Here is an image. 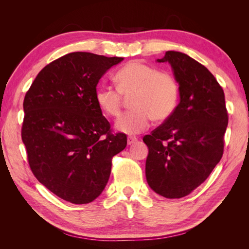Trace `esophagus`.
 Masks as SVG:
<instances>
[{
  "instance_id": "obj_1",
  "label": "esophagus",
  "mask_w": 249,
  "mask_h": 249,
  "mask_svg": "<svg viewBox=\"0 0 249 249\" xmlns=\"http://www.w3.org/2000/svg\"><path fill=\"white\" fill-rule=\"evenodd\" d=\"M136 141H137V138H136V137H133V136H129V137H127V144H129V145L133 144V143H135Z\"/></svg>"
}]
</instances>
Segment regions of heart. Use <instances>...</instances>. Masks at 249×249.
<instances>
[{"label":"heart","instance_id":"b5f03b06","mask_svg":"<svg viewBox=\"0 0 249 249\" xmlns=\"http://www.w3.org/2000/svg\"><path fill=\"white\" fill-rule=\"evenodd\" d=\"M117 89L100 86L95 91L97 107L109 117H118L124 106V97L130 99L133 109L120 118L117 130L136 135L145 131L150 120L161 123L175 112L178 101V84L173 74L157 71L143 62H127L114 76Z\"/></svg>","mask_w":249,"mask_h":249}]
</instances>
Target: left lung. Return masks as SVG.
Returning a JSON list of instances; mask_svg holds the SVG:
<instances>
[{"mask_svg": "<svg viewBox=\"0 0 249 249\" xmlns=\"http://www.w3.org/2000/svg\"><path fill=\"white\" fill-rule=\"evenodd\" d=\"M158 62L170 63L179 103L172 115L145 135L147 184L166 198L187 196L201 185L223 155L229 123L222 87L206 66L180 52Z\"/></svg>", "mask_w": 249, "mask_h": 249, "instance_id": "8db88e82", "label": "left lung"}]
</instances>
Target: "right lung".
Returning <instances> with one entry per match:
<instances>
[{
    "label": "right lung",
    "instance_id": "add662e5",
    "mask_svg": "<svg viewBox=\"0 0 249 249\" xmlns=\"http://www.w3.org/2000/svg\"><path fill=\"white\" fill-rule=\"evenodd\" d=\"M122 57L74 52L44 66L24 100L21 140L33 175L58 197L93 201L106 187L112 158L126 146L95 102L96 85Z\"/></svg>",
    "mask_w": 249,
    "mask_h": 249
}]
</instances>
